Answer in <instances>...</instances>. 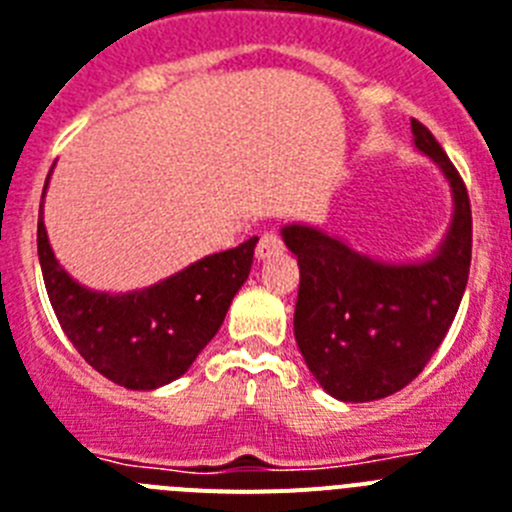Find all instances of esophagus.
I'll return each mask as SVG.
<instances>
[{
	"instance_id": "esophagus-1",
	"label": "esophagus",
	"mask_w": 512,
	"mask_h": 512,
	"mask_svg": "<svg viewBox=\"0 0 512 512\" xmlns=\"http://www.w3.org/2000/svg\"><path fill=\"white\" fill-rule=\"evenodd\" d=\"M275 255H283V242L275 234H262L260 242H257V250H255V257L260 262L270 260V257Z\"/></svg>"
}]
</instances>
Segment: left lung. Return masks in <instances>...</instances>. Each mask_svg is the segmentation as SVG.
<instances>
[{
	"instance_id": "left-lung-1",
	"label": "left lung",
	"mask_w": 512,
	"mask_h": 512,
	"mask_svg": "<svg viewBox=\"0 0 512 512\" xmlns=\"http://www.w3.org/2000/svg\"><path fill=\"white\" fill-rule=\"evenodd\" d=\"M412 141L451 188V224L433 255L386 262L317 226L281 229L301 270L296 345L319 386L340 402H373L410 384L446 337L469 281L471 208L464 182L415 118Z\"/></svg>"
}]
</instances>
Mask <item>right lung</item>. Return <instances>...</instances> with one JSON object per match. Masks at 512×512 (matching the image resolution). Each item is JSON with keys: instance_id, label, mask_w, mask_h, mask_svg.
Returning <instances> with one entry per match:
<instances>
[{"instance_id": "1", "label": "right lung", "mask_w": 512, "mask_h": 512, "mask_svg": "<svg viewBox=\"0 0 512 512\" xmlns=\"http://www.w3.org/2000/svg\"><path fill=\"white\" fill-rule=\"evenodd\" d=\"M53 170V167H51ZM43 188V198L48 190ZM38 216V260L61 330L84 361L113 384L151 391L180 379L224 324L252 268L257 237L190 262L180 273L128 293L92 291L56 260Z\"/></svg>"}]
</instances>
